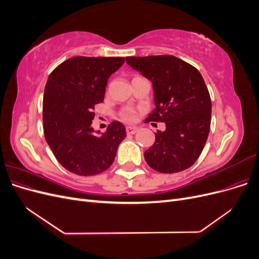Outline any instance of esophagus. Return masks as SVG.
<instances>
[{"label": "esophagus", "mask_w": 259, "mask_h": 259, "mask_svg": "<svg viewBox=\"0 0 259 259\" xmlns=\"http://www.w3.org/2000/svg\"><path fill=\"white\" fill-rule=\"evenodd\" d=\"M137 131H138V128L135 127V126H127L126 127V133H127V134H130V135L136 134Z\"/></svg>", "instance_id": "34e87169"}]
</instances>
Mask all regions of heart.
<instances>
[{
	"mask_svg": "<svg viewBox=\"0 0 259 259\" xmlns=\"http://www.w3.org/2000/svg\"><path fill=\"white\" fill-rule=\"evenodd\" d=\"M121 117L124 121L132 122L135 120V112L133 111L132 109H124V110L121 112Z\"/></svg>",
	"mask_w": 259,
	"mask_h": 259,
	"instance_id": "1",
	"label": "heart"
}]
</instances>
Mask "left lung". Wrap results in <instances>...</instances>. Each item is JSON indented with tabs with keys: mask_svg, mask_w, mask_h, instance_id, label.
Masks as SVG:
<instances>
[{
	"mask_svg": "<svg viewBox=\"0 0 259 259\" xmlns=\"http://www.w3.org/2000/svg\"><path fill=\"white\" fill-rule=\"evenodd\" d=\"M127 65L151 81L154 110L146 122L165 123L145 160L160 173L185 170L198 160L210 128L211 101L201 73L175 56L126 57Z\"/></svg>",
	"mask_w": 259,
	"mask_h": 259,
	"instance_id": "obj_1",
	"label": "left lung"
}]
</instances>
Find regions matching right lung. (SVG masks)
<instances>
[{"label":"right lung","instance_id":"obj_1","mask_svg":"<svg viewBox=\"0 0 259 259\" xmlns=\"http://www.w3.org/2000/svg\"><path fill=\"white\" fill-rule=\"evenodd\" d=\"M123 57H73L50 74L44 90L43 128L55 158L67 170L93 176L111 166L117 147L126 137L114 121L105 133L92 127L93 109L103 103L108 79Z\"/></svg>","mask_w":259,"mask_h":259}]
</instances>
